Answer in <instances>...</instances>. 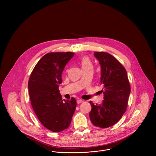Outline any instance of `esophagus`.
I'll use <instances>...</instances> for the list:
<instances>
[{
  "label": "esophagus",
  "mask_w": 156,
  "mask_h": 156,
  "mask_svg": "<svg viewBox=\"0 0 156 156\" xmlns=\"http://www.w3.org/2000/svg\"><path fill=\"white\" fill-rule=\"evenodd\" d=\"M82 102H83V100H81V99H78V100H77V104H80V103H82Z\"/></svg>",
  "instance_id": "obj_1"
}]
</instances>
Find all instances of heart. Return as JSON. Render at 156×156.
Instances as JSON below:
<instances>
[{
	"mask_svg": "<svg viewBox=\"0 0 156 156\" xmlns=\"http://www.w3.org/2000/svg\"><path fill=\"white\" fill-rule=\"evenodd\" d=\"M80 64L82 69H87V68H92L93 66L89 58L87 56H83L80 61Z\"/></svg>",
	"mask_w": 156,
	"mask_h": 156,
	"instance_id": "b5f03b06",
	"label": "heart"
}]
</instances>
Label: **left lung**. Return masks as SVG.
<instances>
[{
  "mask_svg": "<svg viewBox=\"0 0 156 156\" xmlns=\"http://www.w3.org/2000/svg\"><path fill=\"white\" fill-rule=\"evenodd\" d=\"M94 56L101 66L104 100L101 105L89 101V118L95 126L108 128L119 121L126 111L131 88L125 68L115 57L104 51L95 52Z\"/></svg>",
  "mask_w": 156,
  "mask_h": 156,
  "instance_id": "1",
  "label": "left lung"
}]
</instances>
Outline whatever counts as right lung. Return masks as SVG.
<instances>
[{
  "label": "right lung",
  "mask_w": 156,
  "mask_h": 156,
  "mask_svg": "<svg viewBox=\"0 0 156 156\" xmlns=\"http://www.w3.org/2000/svg\"><path fill=\"white\" fill-rule=\"evenodd\" d=\"M73 52H51L43 56L34 67L28 82L33 110L45 128L60 132L69 126L77 103L74 98L62 100L59 85L62 73Z\"/></svg>",
  "instance_id": "1"
}]
</instances>
